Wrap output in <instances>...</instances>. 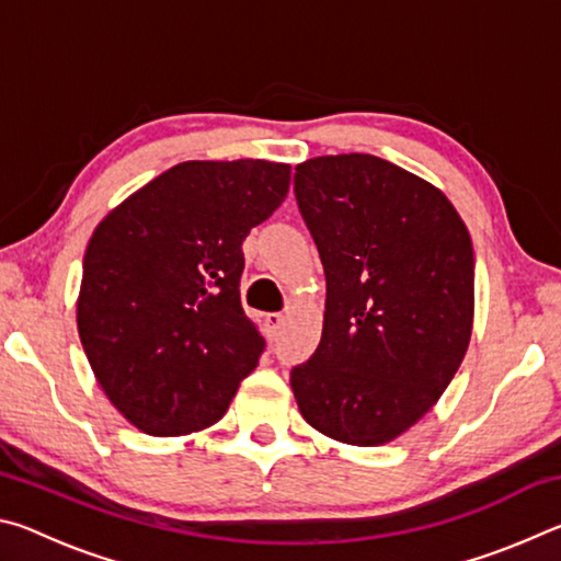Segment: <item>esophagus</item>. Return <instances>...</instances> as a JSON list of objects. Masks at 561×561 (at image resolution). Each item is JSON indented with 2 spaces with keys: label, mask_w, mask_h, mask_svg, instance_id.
I'll use <instances>...</instances> for the list:
<instances>
[{
  "label": "esophagus",
  "mask_w": 561,
  "mask_h": 561,
  "mask_svg": "<svg viewBox=\"0 0 561 561\" xmlns=\"http://www.w3.org/2000/svg\"><path fill=\"white\" fill-rule=\"evenodd\" d=\"M264 324H267V334H270L272 339H277L282 327H284V317L279 314V311H272V314L264 317Z\"/></svg>",
  "instance_id": "34e87169"
}]
</instances>
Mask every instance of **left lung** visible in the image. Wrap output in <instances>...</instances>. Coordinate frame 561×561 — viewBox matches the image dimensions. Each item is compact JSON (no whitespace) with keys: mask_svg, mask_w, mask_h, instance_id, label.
Wrapping results in <instances>:
<instances>
[{"mask_svg":"<svg viewBox=\"0 0 561 561\" xmlns=\"http://www.w3.org/2000/svg\"><path fill=\"white\" fill-rule=\"evenodd\" d=\"M294 195L327 274L321 341L291 368L311 428L383 445L438 403L472 334L470 232L438 187L366 153L297 165Z\"/></svg>","mask_w":561,"mask_h":561,"instance_id":"obj_1","label":"left lung"}]
</instances>
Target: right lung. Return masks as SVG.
<instances>
[{
	"label": "right lung",
	"instance_id": "1",
	"mask_svg": "<svg viewBox=\"0 0 561 561\" xmlns=\"http://www.w3.org/2000/svg\"><path fill=\"white\" fill-rule=\"evenodd\" d=\"M270 160H187L93 230L76 321L103 393L148 435L225 415L264 351L244 314L242 242L289 193Z\"/></svg>",
	"mask_w": 561,
	"mask_h": 561
}]
</instances>
